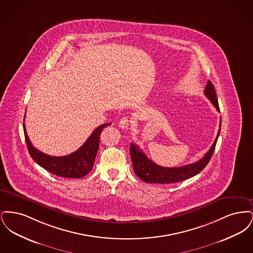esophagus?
Instances as JSON below:
<instances>
[{
    "label": "esophagus",
    "instance_id": "34e87169",
    "mask_svg": "<svg viewBox=\"0 0 253 253\" xmlns=\"http://www.w3.org/2000/svg\"><path fill=\"white\" fill-rule=\"evenodd\" d=\"M130 126H131V121L128 118L121 119V121H120V127L121 129H124V130L129 129Z\"/></svg>",
    "mask_w": 253,
    "mask_h": 253
}]
</instances>
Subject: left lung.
<instances>
[{
  "label": "left lung",
  "mask_w": 253,
  "mask_h": 253,
  "mask_svg": "<svg viewBox=\"0 0 253 253\" xmlns=\"http://www.w3.org/2000/svg\"><path fill=\"white\" fill-rule=\"evenodd\" d=\"M204 94L206 96L211 100L213 106L216 108L218 112H220L218 100H217L216 93L214 90L213 84L209 81L205 88ZM221 127V123H220ZM220 130L217 132L216 138L207 152L204 157H202L197 162L193 164L176 167V168H168L162 167L153 162L150 158L145 155L138 148V146L132 143L130 146V155L132 159V167L134 173L146 183H157V184H169V183H176L180 181L186 180L190 177H193L199 173L203 169L208 165L212 156L215 146H216L217 139L220 134Z\"/></svg>",
  "instance_id": "left-lung-1"
}]
</instances>
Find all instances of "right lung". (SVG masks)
Segmentation results:
<instances>
[{"mask_svg":"<svg viewBox=\"0 0 253 253\" xmlns=\"http://www.w3.org/2000/svg\"><path fill=\"white\" fill-rule=\"evenodd\" d=\"M111 123L100 125L91 133L89 138L80 149L64 157H51L37 150L27 136L24 127V137L28 152L37 164L49 172L66 178H82L88 174L94 166L95 158L99 146V136L102 130Z\"/></svg>","mask_w":253,"mask_h":253,"instance_id":"obj_1","label":"right lung"}]
</instances>
